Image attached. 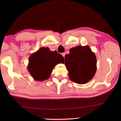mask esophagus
<instances>
[{
    "label": "esophagus",
    "instance_id": "1",
    "mask_svg": "<svg viewBox=\"0 0 121 121\" xmlns=\"http://www.w3.org/2000/svg\"><path fill=\"white\" fill-rule=\"evenodd\" d=\"M61 55H62V56H63V57H65V52H64V53H61Z\"/></svg>",
    "mask_w": 121,
    "mask_h": 121
}]
</instances>
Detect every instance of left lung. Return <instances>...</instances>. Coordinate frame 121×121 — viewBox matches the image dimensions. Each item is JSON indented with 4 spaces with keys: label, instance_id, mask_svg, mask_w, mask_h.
Listing matches in <instances>:
<instances>
[{
    "label": "left lung",
    "instance_id": "8db88e82",
    "mask_svg": "<svg viewBox=\"0 0 121 121\" xmlns=\"http://www.w3.org/2000/svg\"><path fill=\"white\" fill-rule=\"evenodd\" d=\"M65 56V65L70 80L84 84L93 77L97 69L95 55L88 46H78L69 50Z\"/></svg>",
    "mask_w": 121,
    "mask_h": 121
}]
</instances>
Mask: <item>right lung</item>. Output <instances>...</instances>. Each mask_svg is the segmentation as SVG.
<instances>
[{"label":"right lung","mask_w":121,"mask_h":121,"mask_svg":"<svg viewBox=\"0 0 121 121\" xmlns=\"http://www.w3.org/2000/svg\"><path fill=\"white\" fill-rule=\"evenodd\" d=\"M64 62V57L56 51L43 47L30 57L28 69L35 80L44 81L50 77L57 64Z\"/></svg>","instance_id":"add662e5"}]
</instances>
